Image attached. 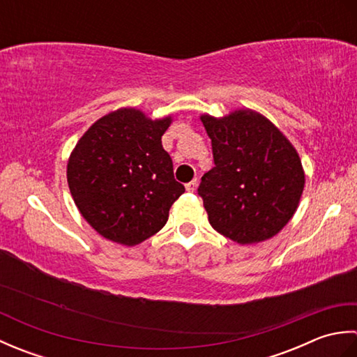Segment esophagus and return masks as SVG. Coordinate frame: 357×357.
<instances>
[{"label":"esophagus","instance_id":"34e87169","mask_svg":"<svg viewBox=\"0 0 357 357\" xmlns=\"http://www.w3.org/2000/svg\"><path fill=\"white\" fill-rule=\"evenodd\" d=\"M196 185H198V181H196V179L190 181V183H188V184H185V188H187V192H195V190H196Z\"/></svg>","mask_w":357,"mask_h":357}]
</instances>
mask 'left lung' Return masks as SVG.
<instances>
[{"mask_svg": "<svg viewBox=\"0 0 357 357\" xmlns=\"http://www.w3.org/2000/svg\"><path fill=\"white\" fill-rule=\"evenodd\" d=\"M201 121L215 162L198 187L208 222L238 244L275 236L294 215L304 190L298 151L253 110L224 118L202 115Z\"/></svg>", "mask_w": 357, "mask_h": 357, "instance_id": "1", "label": "left lung"}]
</instances>
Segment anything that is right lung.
<instances>
[{
	"instance_id": "obj_1",
	"label": "right lung",
	"mask_w": 357,
	"mask_h": 357,
	"mask_svg": "<svg viewBox=\"0 0 357 357\" xmlns=\"http://www.w3.org/2000/svg\"><path fill=\"white\" fill-rule=\"evenodd\" d=\"M172 118L151 121L136 109L98 119L67 164V183L81 215L113 242L136 245L162 229L185 192L173 176L161 138Z\"/></svg>"
}]
</instances>
